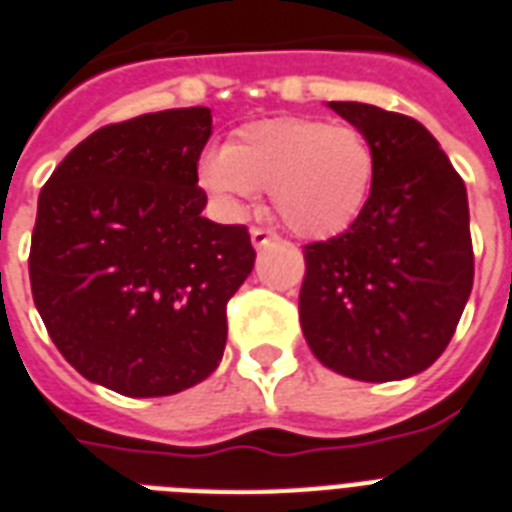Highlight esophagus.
<instances>
[{
	"label": "esophagus",
	"instance_id": "esophagus-1",
	"mask_svg": "<svg viewBox=\"0 0 512 512\" xmlns=\"http://www.w3.org/2000/svg\"><path fill=\"white\" fill-rule=\"evenodd\" d=\"M249 236H252V247L255 249L268 247V244L273 241V233L265 231V228H252V233H249Z\"/></svg>",
	"mask_w": 512,
	"mask_h": 512
}]
</instances>
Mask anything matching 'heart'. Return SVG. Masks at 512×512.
Here are the masks:
<instances>
[{
	"label": "heart",
	"mask_w": 512,
	"mask_h": 512,
	"mask_svg": "<svg viewBox=\"0 0 512 512\" xmlns=\"http://www.w3.org/2000/svg\"><path fill=\"white\" fill-rule=\"evenodd\" d=\"M374 170L372 143L356 127L276 116L241 127L228 146L209 148L199 162V183L231 217L244 215L268 191L289 231L319 241L361 217Z\"/></svg>",
	"instance_id": "obj_1"
}]
</instances>
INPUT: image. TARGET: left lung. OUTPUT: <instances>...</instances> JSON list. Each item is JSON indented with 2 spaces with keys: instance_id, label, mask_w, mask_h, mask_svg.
Returning a JSON list of instances; mask_svg holds the SVG:
<instances>
[{
  "instance_id": "left-lung-1",
  "label": "left lung",
  "mask_w": 512,
  "mask_h": 512,
  "mask_svg": "<svg viewBox=\"0 0 512 512\" xmlns=\"http://www.w3.org/2000/svg\"><path fill=\"white\" fill-rule=\"evenodd\" d=\"M377 159L364 212L305 247L300 327L313 356L361 382L425 372L473 289L468 191L417 119L356 100L327 103Z\"/></svg>"
}]
</instances>
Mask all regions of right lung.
<instances>
[{"instance_id": "right-lung-1", "label": "right lung", "mask_w": 512, "mask_h": 512, "mask_svg": "<svg viewBox=\"0 0 512 512\" xmlns=\"http://www.w3.org/2000/svg\"><path fill=\"white\" fill-rule=\"evenodd\" d=\"M212 111L108 124L44 183L31 236L34 305L68 364L122 396H172L223 358L225 305L255 268L244 225L201 215L196 162Z\"/></svg>"}]
</instances>
